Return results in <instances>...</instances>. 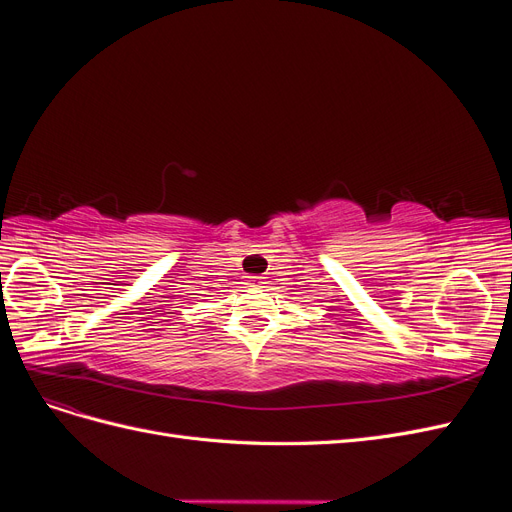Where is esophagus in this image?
Segmentation results:
<instances>
[{"mask_svg":"<svg viewBox=\"0 0 512 512\" xmlns=\"http://www.w3.org/2000/svg\"><path fill=\"white\" fill-rule=\"evenodd\" d=\"M265 282H262V277H250V280H247V286H252V288H256V286H262Z\"/></svg>","mask_w":512,"mask_h":512,"instance_id":"obj_1","label":"esophagus"}]
</instances>
